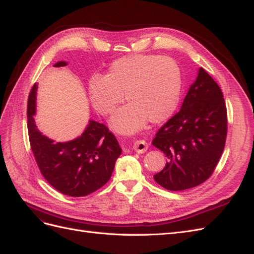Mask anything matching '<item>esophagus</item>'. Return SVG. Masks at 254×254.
Masks as SVG:
<instances>
[{"mask_svg":"<svg viewBox=\"0 0 254 254\" xmlns=\"http://www.w3.org/2000/svg\"><path fill=\"white\" fill-rule=\"evenodd\" d=\"M133 149H134L136 152L143 153V152H145L146 150L148 149V144L146 143L145 141H143V140H141V141H135L134 144H133Z\"/></svg>","mask_w":254,"mask_h":254,"instance_id":"1","label":"esophagus"}]
</instances>
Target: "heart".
Wrapping results in <instances>:
<instances>
[{
    "label": "heart",
    "mask_w": 254,
    "mask_h": 254,
    "mask_svg": "<svg viewBox=\"0 0 254 254\" xmlns=\"http://www.w3.org/2000/svg\"><path fill=\"white\" fill-rule=\"evenodd\" d=\"M182 90L180 68L168 57L129 55L113 61L105 76L93 75L89 95L102 115H110L125 99L128 102L114 114L112 128L131 134L149 121L161 124L178 107Z\"/></svg>",
    "instance_id": "b5f03b06"
}]
</instances>
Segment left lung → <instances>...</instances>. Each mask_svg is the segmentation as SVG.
<instances>
[{
	"label": "left lung",
	"mask_w": 254,
	"mask_h": 254,
	"mask_svg": "<svg viewBox=\"0 0 254 254\" xmlns=\"http://www.w3.org/2000/svg\"><path fill=\"white\" fill-rule=\"evenodd\" d=\"M227 108L218 84L202 67L181 109L156 133L152 145L167 158L153 176L168 190L195 188L210 178L224 151Z\"/></svg>",
	"instance_id": "1"
}]
</instances>
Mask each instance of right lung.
I'll return each instance as SVG.
<instances>
[{"mask_svg":"<svg viewBox=\"0 0 254 254\" xmlns=\"http://www.w3.org/2000/svg\"><path fill=\"white\" fill-rule=\"evenodd\" d=\"M66 64L65 61H59L54 66ZM37 88L35 83L28 95L27 129L40 173L64 195L82 197L93 193L110 179L122 152L118 140L108 127L92 120L77 139L64 143L49 139L39 131L34 120Z\"/></svg>","mask_w":254,"mask_h":254,"instance_id":"1","label":"right lung"}]
</instances>
